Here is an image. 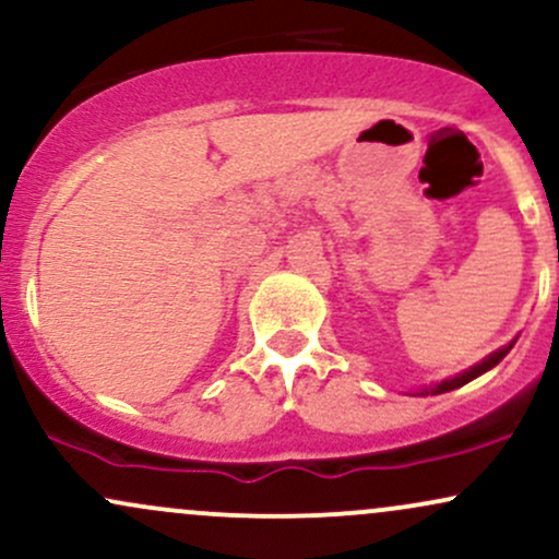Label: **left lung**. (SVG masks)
Here are the masks:
<instances>
[{
	"label": "left lung",
	"instance_id": "left-lung-1",
	"mask_svg": "<svg viewBox=\"0 0 559 559\" xmlns=\"http://www.w3.org/2000/svg\"><path fill=\"white\" fill-rule=\"evenodd\" d=\"M515 342L518 338H512L510 344H504L502 349H497V352H491L489 357H484V360H480L478 365H473L471 370H465V373H460V376H454V378H447V381H441V383H436V386H431V389H423L420 394H444V391H452V389H460V386H465V383H471L473 378H478L480 373H486V370H491L493 365H499L507 357V352L512 349V346H515Z\"/></svg>",
	"mask_w": 559,
	"mask_h": 559
}]
</instances>
